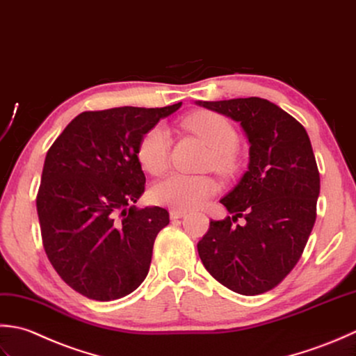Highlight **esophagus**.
<instances>
[{
  "instance_id": "obj_1",
  "label": "esophagus",
  "mask_w": 356,
  "mask_h": 356,
  "mask_svg": "<svg viewBox=\"0 0 356 356\" xmlns=\"http://www.w3.org/2000/svg\"><path fill=\"white\" fill-rule=\"evenodd\" d=\"M186 210H175L172 209L170 210V220H178V218H183V216H186Z\"/></svg>"
}]
</instances>
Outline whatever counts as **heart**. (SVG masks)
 <instances>
[{
  "label": "heart",
  "mask_w": 356,
  "mask_h": 356,
  "mask_svg": "<svg viewBox=\"0 0 356 356\" xmlns=\"http://www.w3.org/2000/svg\"><path fill=\"white\" fill-rule=\"evenodd\" d=\"M184 127L198 135L212 149L209 165L222 175L236 170L238 134L232 122L222 115L209 111L195 112L184 120ZM170 135L163 124H156L144 132L136 147L141 168L150 175H161L169 165ZM216 192V183L204 175L172 173L156 183L150 191V198L159 206L175 210H188L201 206Z\"/></svg>",
  "instance_id": "1"
}]
</instances>
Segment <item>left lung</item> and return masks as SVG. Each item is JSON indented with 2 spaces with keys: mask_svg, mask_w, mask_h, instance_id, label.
<instances>
[{
  "mask_svg": "<svg viewBox=\"0 0 356 356\" xmlns=\"http://www.w3.org/2000/svg\"><path fill=\"white\" fill-rule=\"evenodd\" d=\"M197 104L238 121L250 144L248 170L221 198L232 216L210 221L198 255L222 286L264 293L298 263L316 220L320 172L309 135L292 115L258 97ZM238 218L244 227L234 224Z\"/></svg>",
  "mask_w": 356,
  "mask_h": 356,
  "instance_id": "left-lung-1",
  "label": "left lung"
}]
</instances>
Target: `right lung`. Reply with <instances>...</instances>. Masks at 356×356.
<instances>
[{
  "instance_id": "obj_1",
  "label": "right lung",
  "mask_w": 356,
  "mask_h": 356,
  "mask_svg": "<svg viewBox=\"0 0 356 356\" xmlns=\"http://www.w3.org/2000/svg\"><path fill=\"white\" fill-rule=\"evenodd\" d=\"M179 107L83 112L47 152L36 195L42 245L63 281L87 298H122L147 277L169 212L134 206L146 184L136 147Z\"/></svg>"
}]
</instances>
